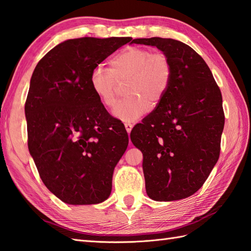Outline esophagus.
<instances>
[{
  "mask_svg": "<svg viewBox=\"0 0 251 251\" xmlns=\"http://www.w3.org/2000/svg\"><path fill=\"white\" fill-rule=\"evenodd\" d=\"M125 128H126L127 133L129 134L131 129H133V124H131V123H125Z\"/></svg>",
  "mask_w": 251,
  "mask_h": 251,
  "instance_id": "1",
  "label": "esophagus"
}]
</instances>
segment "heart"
<instances>
[{
    "label": "heart",
    "instance_id": "heart-1",
    "mask_svg": "<svg viewBox=\"0 0 251 251\" xmlns=\"http://www.w3.org/2000/svg\"><path fill=\"white\" fill-rule=\"evenodd\" d=\"M173 66L167 53L129 47L110 60V69L95 67L90 75V88L104 106L115 103L118 82H126L128 95L116 103L113 115L123 122H134L158 105L171 84Z\"/></svg>",
    "mask_w": 251,
    "mask_h": 251
}]
</instances>
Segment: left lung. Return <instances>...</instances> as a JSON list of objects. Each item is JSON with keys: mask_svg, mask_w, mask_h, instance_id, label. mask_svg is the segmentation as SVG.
<instances>
[{"mask_svg": "<svg viewBox=\"0 0 251 251\" xmlns=\"http://www.w3.org/2000/svg\"><path fill=\"white\" fill-rule=\"evenodd\" d=\"M170 57L171 84L162 101L130 133L144 156L146 192L154 201L194 194L220 158L225 115L221 90L206 62L170 38H137Z\"/></svg>", "mask_w": 251, "mask_h": 251, "instance_id": "8db88e82", "label": "left lung"}]
</instances>
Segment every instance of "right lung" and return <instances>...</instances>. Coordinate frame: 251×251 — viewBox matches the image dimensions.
<instances>
[{
	"mask_svg": "<svg viewBox=\"0 0 251 251\" xmlns=\"http://www.w3.org/2000/svg\"><path fill=\"white\" fill-rule=\"evenodd\" d=\"M131 39L66 40L40 59L31 75L27 144L40 179L65 203L98 204L110 197L128 135L92 92L90 75Z\"/></svg>",
	"mask_w": 251,
	"mask_h": 251,
	"instance_id": "right-lung-1",
	"label": "right lung"
}]
</instances>
